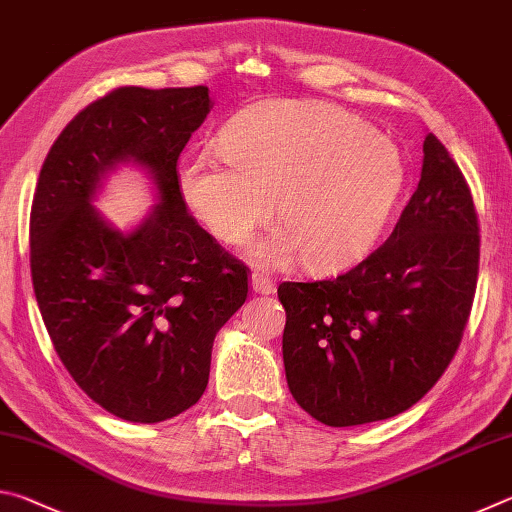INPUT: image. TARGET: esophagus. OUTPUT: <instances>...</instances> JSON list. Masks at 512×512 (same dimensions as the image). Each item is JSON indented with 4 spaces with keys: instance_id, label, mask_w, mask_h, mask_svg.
Here are the masks:
<instances>
[{
    "instance_id": "esophagus-1",
    "label": "esophagus",
    "mask_w": 512,
    "mask_h": 512,
    "mask_svg": "<svg viewBox=\"0 0 512 512\" xmlns=\"http://www.w3.org/2000/svg\"><path fill=\"white\" fill-rule=\"evenodd\" d=\"M253 289L257 293H262V296H268V293L275 291V282L271 280L268 275H262V273H253Z\"/></svg>"
}]
</instances>
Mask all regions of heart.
Segmentation results:
<instances>
[{"label":"heart","instance_id":"heart-1","mask_svg":"<svg viewBox=\"0 0 512 512\" xmlns=\"http://www.w3.org/2000/svg\"><path fill=\"white\" fill-rule=\"evenodd\" d=\"M402 151L332 103H271L239 112L219 146L187 153L178 183L187 205L223 244L239 246L275 214L282 221L255 257L336 268L375 244L402 194Z\"/></svg>","mask_w":512,"mask_h":512}]
</instances>
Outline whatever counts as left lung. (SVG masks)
I'll list each match as a JSON object with an SVG mask.
<instances>
[{
    "mask_svg": "<svg viewBox=\"0 0 512 512\" xmlns=\"http://www.w3.org/2000/svg\"><path fill=\"white\" fill-rule=\"evenodd\" d=\"M422 176L384 244L350 271L277 287L291 395L327 427L393 418L443 377L470 320L479 216L452 155L429 133Z\"/></svg>",
    "mask_w": 512,
    "mask_h": 512,
    "instance_id": "8db88e82",
    "label": "left lung"
}]
</instances>
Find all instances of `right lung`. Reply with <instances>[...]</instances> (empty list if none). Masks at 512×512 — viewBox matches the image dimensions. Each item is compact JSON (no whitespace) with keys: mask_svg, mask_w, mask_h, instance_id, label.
I'll use <instances>...</instances> for the list:
<instances>
[{"mask_svg":"<svg viewBox=\"0 0 512 512\" xmlns=\"http://www.w3.org/2000/svg\"><path fill=\"white\" fill-rule=\"evenodd\" d=\"M210 90L124 85L92 101L51 146L31 205V280L54 350L92 402L162 422L205 393L219 329L248 298V266L187 212L178 158ZM135 159L161 205L121 236L89 201L102 173Z\"/></svg>","mask_w":512,"mask_h":512,"instance_id":"add662e5","label":"right lung"}]
</instances>
